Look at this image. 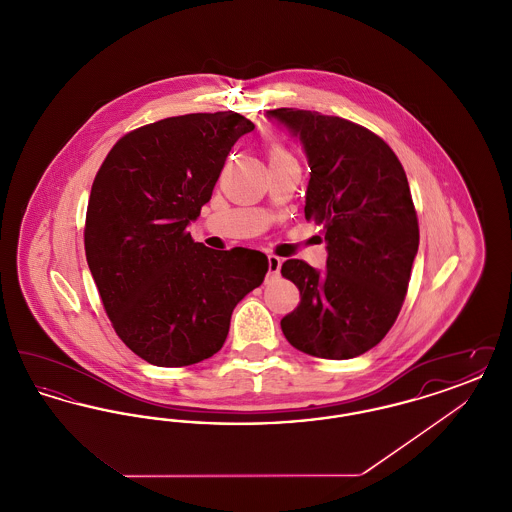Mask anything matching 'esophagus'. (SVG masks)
I'll list each match as a JSON object with an SVG mask.
<instances>
[{
	"instance_id": "34e87169",
	"label": "esophagus",
	"mask_w": 512,
	"mask_h": 512,
	"mask_svg": "<svg viewBox=\"0 0 512 512\" xmlns=\"http://www.w3.org/2000/svg\"><path fill=\"white\" fill-rule=\"evenodd\" d=\"M282 267V259L276 255H268V276H278Z\"/></svg>"
}]
</instances>
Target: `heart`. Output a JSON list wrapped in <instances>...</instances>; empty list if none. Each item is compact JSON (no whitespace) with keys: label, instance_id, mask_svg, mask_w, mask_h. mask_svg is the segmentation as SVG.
Here are the masks:
<instances>
[{"label":"heart","instance_id":"1","mask_svg":"<svg viewBox=\"0 0 512 512\" xmlns=\"http://www.w3.org/2000/svg\"><path fill=\"white\" fill-rule=\"evenodd\" d=\"M280 155H290L282 146L270 147V157H280Z\"/></svg>","mask_w":512,"mask_h":512}]
</instances>
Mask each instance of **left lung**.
Instances as JSON below:
<instances>
[{
	"label": "left lung",
	"instance_id": "left-lung-1",
	"mask_svg": "<svg viewBox=\"0 0 512 512\" xmlns=\"http://www.w3.org/2000/svg\"><path fill=\"white\" fill-rule=\"evenodd\" d=\"M303 142L311 180L305 219L322 224L324 270L288 259L282 276L301 301L280 320L295 349L320 359H353L384 340L403 307L418 219L397 155L365 126L317 111L274 109Z\"/></svg>",
	"mask_w": 512,
	"mask_h": 512
}]
</instances>
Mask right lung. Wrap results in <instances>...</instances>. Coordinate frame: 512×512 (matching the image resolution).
I'll return each instance as SVG.
<instances>
[{"mask_svg": "<svg viewBox=\"0 0 512 512\" xmlns=\"http://www.w3.org/2000/svg\"><path fill=\"white\" fill-rule=\"evenodd\" d=\"M253 128L234 111L151 122L124 134L94 178L86 261L117 336L151 365L213 357L234 307L265 280V253L215 251L188 232L230 149Z\"/></svg>", "mask_w": 512, "mask_h": 512, "instance_id": "1", "label": "right lung"}]
</instances>
